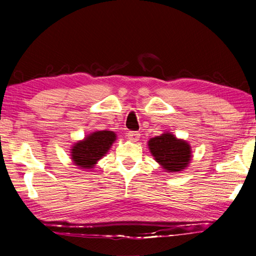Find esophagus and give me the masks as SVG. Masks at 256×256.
I'll list each match as a JSON object with an SVG mask.
<instances>
[{
  "instance_id": "obj_1",
  "label": "esophagus",
  "mask_w": 256,
  "mask_h": 256,
  "mask_svg": "<svg viewBox=\"0 0 256 256\" xmlns=\"http://www.w3.org/2000/svg\"><path fill=\"white\" fill-rule=\"evenodd\" d=\"M128 138L131 141L136 142V141H138V138H140V134H138V132H128Z\"/></svg>"
}]
</instances>
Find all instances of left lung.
Instances as JSON below:
<instances>
[{"label": "left lung", "instance_id": "1", "mask_svg": "<svg viewBox=\"0 0 256 256\" xmlns=\"http://www.w3.org/2000/svg\"><path fill=\"white\" fill-rule=\"evenodd\" d=\"M148 148L156 162L167 172H183L192 160V149L188 142L168 131L151 138Z\"/></svg>", "mask_w": 256, "mask_h": 256}]
</instances>
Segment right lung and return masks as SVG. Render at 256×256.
Returning a JSON list of instances; mask_svg holds the SVG:
<instances>
[{"mask_svg":"<svg viewBox=\"0 0 256 256\" xmlns=\"http://www.w3.org/2000/svg\"><path fill=\"white\" fill-rule=\"evenodd\" d=\"M116 141V133L112 131H94L82 140L73 144L70 149L72 162L84 172L92 170L102 157H105Z\"/></svg>","mask_w":256,"mask_h":256,"instance_id":"add662e5","label":"right lung"}]
</instances>
